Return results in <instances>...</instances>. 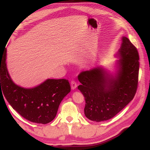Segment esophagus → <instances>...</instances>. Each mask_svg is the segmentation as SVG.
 <instances>
[{
    "label": "esophagus",
    "instance_id": "1",
    "mask_svg": "<svg viewBox=\"0 0 150 150\" xmlns=\"http://www.w3.org/2000/svg\"><path fill=\"white\" fill-rule=\"evenodd\" d=\"M76 87H77V84H76V83L75 81H71V89L73 90H74V89H76Z\"/></svg>",
    "mask_w": 150,
    "mask_h": 150
}]
</instances>
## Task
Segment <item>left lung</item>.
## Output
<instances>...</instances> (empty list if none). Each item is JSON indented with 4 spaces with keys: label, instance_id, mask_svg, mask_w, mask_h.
Listing matches in <instances>:
<instances>
[{
    "label": "left lung",
    "instance_id": "1",
    "mask_svg": "<svg viewBox=\"0 0 150 150\" xmlns=\"http://www.w3.org/2000/svg\"><path fill=\"white\" fill-rule=\"evenodd\" d=\"M115 56L114 74L98 66L78 76V86L85 97L84 114L94 122L108 120L131 101L136 93L139 75V54L129 38L122 37L120 48Z\"/></svg>",
    "mask_w": 150,
    "mask_h": 150
}]
</instances>
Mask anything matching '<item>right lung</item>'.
Wrapping results in <instances>:
<instances>
[{"label": "right lung", "mask_w": 150, "mask_h": 150, "mask_svg": "<svg viewBox=\"0 0 150 150\" xmlns=\"http://www.w3.org/2000/svg\"><path fill=\"white\" fill-rule=\"evenodd\" d=\"M6 52V49L0 55V93H3L13 108L26 120L42 124L51 122L71 91L68 80L48 79L32 88L16 85L7 70Z\"/></svg>", "instance_id": "obj_1"}]
</instances>
